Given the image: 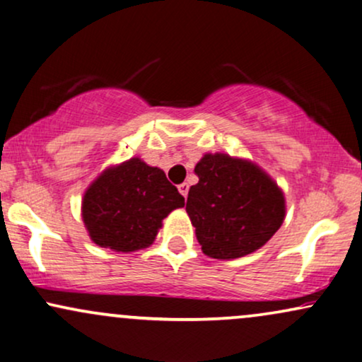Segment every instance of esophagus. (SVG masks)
I'll use <instances>...</instances> for the list:
<instances>
[{"instance_id":"obj_1","label":"esophagus","mask_w":362,"mask_h":362,"mask_svg":"<svg viewBox=\"0 0 362 362\" xmlns=\"http://www.w3.org/2000/svg\"><path fill=\"white\" fill-rule=\"evenodd\" d=\"M178 192H180L182 195H184V197H187V194H189V184H180L178 185Z\"/></svg>"}]
</instances>
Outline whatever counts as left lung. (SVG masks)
Instances as JSON below:
<instances>
[{
	"mask_svg": "<svg viewBox=\"0 0 362 362\" xmlns=\"http://www.w3.org/2000/svg\"><path fill=\"white\" fill-rule=\"evenodd\" d=\"M187 214L204 255L236 259L264 246L285 221V195L272 177L246 158L206 153L195 165Z\"/></svg>",
	"mask_w": 362,
	"mask_h": 362,
	"instance_id": "8db88e82",
	"label": "left lung"
}]
</instances>
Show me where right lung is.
I'll list each match as a JSON object with an SVG mask.
<instances>
[{"instance_id":"1","label":"right lung","mask_w":362,"mask_h":362,"mask_svg":"<svg viewBox=\"0 0 362 362\" xmlns=\"http://www.w3.org/2000/svg\"><path fill=\"white\" fill-rule=\"evenodd\" d=\"M184 206V197L162 168L133 156L99 173L84 192L81 211L93 243L133 252L153 245L162 221Z\"/></svg>"}]
</instances>
